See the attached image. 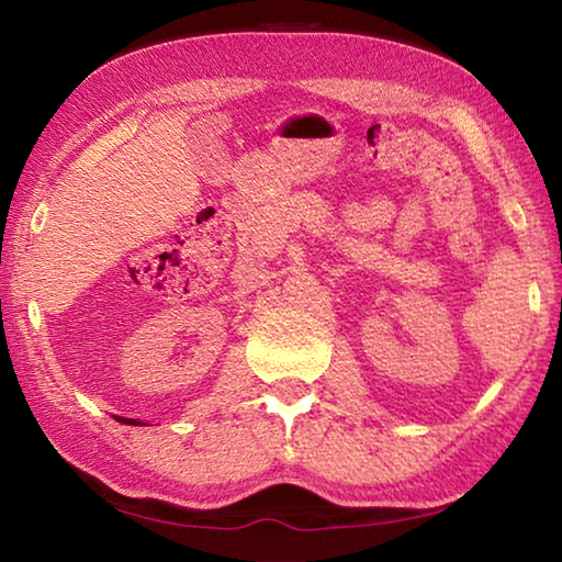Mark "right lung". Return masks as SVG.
<instances>
[{
	"instance_id": "1",
	"label": "right lung",
	"mask_w": 562,
	"mask_h": 562,
	"mask_svg": "<svg viewBox=\"0 0 562 562\" xmlns=\"http://www.w3.org/2000/svg\"><path fill=\"white\" fill-rule=\"evenodd\" d=\"M119 422H126V424H138V422H133V418H119Z\"/></svg>"
}]
</instances>
